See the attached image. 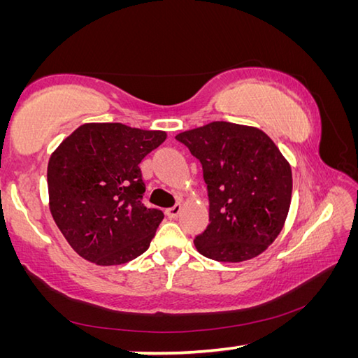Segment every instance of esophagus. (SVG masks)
<instances>
[{
	"label": "esophagus",
	"mask_w": 358,
	"mask_h": 358,
	"mask_svg": "<svg viewBox=\"0 0 358 358\" xmlns=\"http://www.w3.org/2000/svg\"><path fill=\"white\" fill-rule=\"evenodd\" d=\"M180 213H181V205H180V203L173 205V207L166 210V215H167L169 217H171V220H175V217H178Z\"/></svg>",
	"instance_id": "1"
}]
</instances>
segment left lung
<instances>
[{
    "label": "left lung",
    "instance_id": "left-lung-1",
    "mask_svg": "<svg viewBox=\"0 0 358 358\" xmlns=\"http://www.w3.org/2000/svg\"><path fill=\"white\" fill-rule=\"evenodd\" d=\"M202 164L210 224L194 240L202 256L243 262L262 254L284 227L292 171L275 142L254 126L213 121L175 136Z\"/></svg>",
    "mask_w": 358,
    "mask_h": 358
}]
</instances>
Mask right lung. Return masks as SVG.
I'll return each instance as SVG.
<instances>
[{"mask_svg": "<svg viewBox=\"0 0 358 358\" xmlns=\"http://www.w3.org/2000/svg\"><path fill=\"white\" fill-rule=\"evenodd\" d=\"M167 138L121 123H85L53 151L48 207L72 250L96 265L129 262L148 250L162 217L142 203L141 164Z\"/></svg>", "mask_w": 358, "mask_h": 358, "instance_id": "1", "label": "right lung"}]
</instances>
